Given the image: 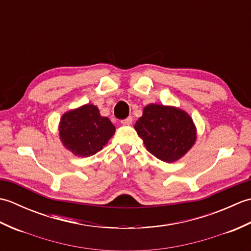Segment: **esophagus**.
<instances>
[{
	"label": "esophagus",
	"instance_id": "obj_1",
	"mask_svg": "<svg viewBox=\"0 0 251 251\" xmlns=\"http://www.w3.org/2000/svg\"><path fill=\"white\" fill-rule=\"evenodd\" d=\"M131 123H132V117L131 116H128V117H127V119L122 121V124L123 125H130Z\"/></svg>",
	"mask_w": 251,
	"mask_h": 251
}]
</instances>
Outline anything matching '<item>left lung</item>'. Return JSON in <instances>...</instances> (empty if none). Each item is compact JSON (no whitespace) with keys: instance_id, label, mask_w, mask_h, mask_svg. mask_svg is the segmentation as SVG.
I'll return each mask as SVG.
<instances>
[{"instance_id":"8db88e82","label":"left lung","mask_w":251,"mask_h":251,"mask_svg":"<svg viewBox=\"0 0 251 251\" xmlns=\"http://www.w3.org/2000/svg\"><path fill=\"white\" fill-rule=\"evenodd\" d=\"M135 129L147 150L167 163L182 157L196 139L195 126L190 115L174 106L147 105L136 122Z\"/></svg>"}]
</instances>
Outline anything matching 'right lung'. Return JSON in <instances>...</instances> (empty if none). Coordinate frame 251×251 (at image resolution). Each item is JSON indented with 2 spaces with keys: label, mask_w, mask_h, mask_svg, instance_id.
Returning a JSON list of instances; mask_svg holds the SVG:
<instances>
[{
  "label": "right lung",
  "mask_w": 251,
  "mask_h": 251,
  "mask_svg": "<svg viewBox=\"0 0 251 251\" xmlns=\"http://www.w3.org/2000/svg\"><path fill=\"white\" fill-rule=\"evenodd\" d=\"M115 127L101 116L97 106L86 104L62 116L59 134L62 143L78 156H90L100 151L114 135Z\"/></svg>",
  "instance_id": "add662e5"
}]
</instances>
